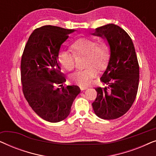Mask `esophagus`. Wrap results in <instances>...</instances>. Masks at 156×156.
<instances>
[{
    "instance_id": "obj_1",
    "label": "esophagus",
    "mask_w": 156,
    "mask_h": 156,
    "mask_svg": "<svg viewBox=\"0 0 156 156\" xmlns=\"http://www.w3.org/2000/svg\"><path fill=\"white\" fill-rule=\"evenodd\" d=\"M80 89H81V90H82V91L85 90V89H87V88H88V87H83V86H80Z\"/></svg>"
}]
</instances>
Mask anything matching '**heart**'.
I'll return each instance as SVG.
<instances>
[{
	"label": "heart",
	"instance_id": "heart-1",
	"mask_svg": "<svg viewBox=\"0 0 156 156\" xmlns=\"http://www.w3.org/2000/svg\"><path fill=\"white\" fill-rule=\"evenodd\" d=\"M70 50L64 51L59 55V62L67 71H72L75 67V56H87L84 67L82 71L76 72L70 76L72 82L80 86L85 87L90 84L91 79L95 77L97 71L103 72L107 68L111 59V48L108 44H98L97 40L91 38H80L72 42Z\"/></svg>",
	"mask_w": 156,
	"mask_h": 156
}]
</instances>
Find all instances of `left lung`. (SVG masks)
Returning a JSON list of instances; mask_svg holds the SVG:
<instances>
[{
    "instance_id": "obj_1",
    "label": "left lung",
    "mask_w": 156,
    "mask_h": 156,
    "mask_svg": "<svg viewBox=\"0 0 156 156\" xmlns=\"http://www.w3.org/2000/svg\"><path fill=\"white\" fill-rule=\"evenodd\" d=\"M91 35L106 40L111 59L101 77L104 87H97L92 103L95 114L103 119H115L125 114L135 101L139 83V65L131 38L114 24L95 29Z\"/></svg>"
}]
</instances>
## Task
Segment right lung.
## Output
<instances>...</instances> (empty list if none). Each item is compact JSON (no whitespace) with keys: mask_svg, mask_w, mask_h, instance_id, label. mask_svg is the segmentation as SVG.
Wrapping results in <instances>:
<instances>
[{"mask_svg":"<svg viewBox=\"0 0 156 156\" xmlns=\"http://www.w3.org/2000/svg\"><path fill=\"white\" fill-rule=\"evenodd\" d=\"M74 31L52 25L35 29L22 55L23 94L34 112L51 123L59 122L69 116L81 91L76 85L63 86L66 79L58 62L62 44Z\"/></svg>","mask_w":156,"mask_h":156,"instance_id":"1","label":"right lung"}]
</instances>
